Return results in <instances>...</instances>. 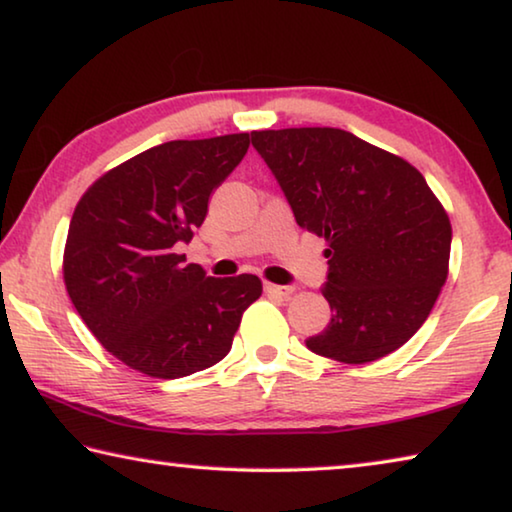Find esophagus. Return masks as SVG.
Returning a JSON list of instances; mask_svg holds the SVG:
<instances>
[{"mask_svg":"<svg viewBox=\"0 0 512 512\" xmlns=\"http://www.w3.org/2000/svg\"><path fill=\"white\" fill-rule=\"evenodd\" d=\"M264 289H266V292H269V294L282 296V299H287V296L294 294V287H289V285H271V282H266Z\"/></svg>","mask_w":512,"mask_h":512,"instance_id":"1","label":"esophagus"}]
</instances>
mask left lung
<instances>
[{
	"label": "left lung",
	"mask_w": 512,
	"mask_h": 512,
	"mask_svg": "<svg viewBox=\"0 0 512 512\" xmlns=\"http://www.w3.org/2000/svg\"><path fill=\"white\" fill-rule=\"evenodd\" d=\"M299 227L326 241L333 315L310 352L361 365L421 329L448 278L451 220L407 160L340 128L253 131Z\"/></svg>",
	"instance_id": "8db88e82"
}]
</instances>
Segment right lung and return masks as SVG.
Returning a JSON list of instances; mask_svg holds the SVG:
<instances>
[{
	"label": "right lung",
	"mask_w": 512,
	"mask_h": 512,
	"mask_svg": "<svg viewBox=\"0 0 512 512\" xmlns=\"http://www.w3.org/2000/svg\"><path fill=\"white\" fill-rule=\"evenodd\" d=\"M248 147L250 133L158 144L80 197L61 264L66 292L96 340L131 370L179 379L211 368L262 296L253 273L211 278L177 253Z\"/></svg>",
	"instance_id": "right-lung-1"
}]
</instances>
